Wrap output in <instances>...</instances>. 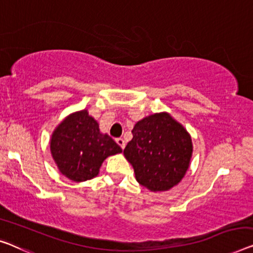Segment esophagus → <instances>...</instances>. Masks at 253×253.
Instances as JSON below:
<instances>
[{"label": "esophagus", "instance_id": "1", "mask_svg": "<svg viewBox=\"0 0 253 253\" xmlns=\"http://www.w3.org/2000/svg\"><path fill=\"white\" fill-rule=\"evenodd\" d=\"M116 142H117V144H118L120 148L122 149H125V145H126V142L124 141V138H117L116 139Z\"/></svg>", "mask_w": 253, "mask_h": 253}]
</instances>
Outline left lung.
Here are the masks:
<instances>
[{"label": "left lung", "instance_id": "1", "mask_svg": "<svg viewBox=\"0 0 253 253\" xmlns=\"http://www.w3.org/2000/svg\"><path fill=\"white\" fill-rule=\"evenodd\" d=\"M131 133L124 154L137 182L152 192L177 185L190 167L193 152L185 128L167 112H160L139 120Z\"/></svg>", "mask_w": 253, "mask_h": 253}]
</instances>
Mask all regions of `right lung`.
<instances>
[{
  "instance_id": "1",
  "label": "right lung",
  "mask_w": 253,
  "mask_h": 253,
  "mask_svg": "<svg viewBox=\"0 0 253 253\" xmlns=\"http://www.w3.org/2000/svg\"><path fill=\"white\" fill-rule=\"evenodd\" d=\"M50 149L60 172L74 182L92 179L108 157L123 151L108 134L101 133L87 110L74 112L59 124Z\"/></svg>"
}]
</instances>
